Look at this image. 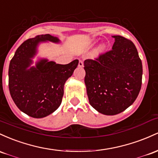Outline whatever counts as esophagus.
Instances as JSON below:
<instances>
[{
    "label": "esophagus",
    "mask_w": 158,
    "mask_h": 158,
    "mask_svg": "<svg viewBox=\"0 0 158 158\" xmlns=\"http://www.w3.org/2000/svg\"><path fill=\"white\" fill-rule=\"evenodd\" d=\"M78 66H79V67H83V66H84V63H83L82 60H79Z\"/></svg>",
    "instance_id": "esophagus-1"
}]
</instances>
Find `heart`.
Here are the masks:
<instances>
[{
    "instance_id": "obj_1",
    "label": "heart",
    "mask_w": 158,
    "mask_h": 158,
    "mask_svg": "<svg viewBox=\"0 0 158 158\" xmlns=\"http://www.w3.org/2000/svg\"><path fill=\"white\" fill-rule=\"evenodd\" d=\"M104 49H105V45H100L98 48H97L96 50L95 51V52H94V54H95V55H98V54H102L103 51H104Z\"/></svg>"
}]
</instances>
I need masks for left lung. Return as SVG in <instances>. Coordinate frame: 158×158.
<instances>
[{
    "mask_svg": "<svg viewBox=\"0 0 158 158\" xmlns=\"http://www.w3.org/2000/svg\"><path fill=\"white\" fill-rule=\"evenodd\" d=\"M111 50L84 61V81L89 104L102 114L123 112L140 91L143 65L135 45L121 36H113Z\"/></svg>",
    "mask_w": 158,
    "mask_h": 158,
    "instance_id": "obj_1",
    "label": "left lung"
}]
</instances>
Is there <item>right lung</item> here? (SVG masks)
Listing matches in <instances>:
<instances>
[{"label": "right lung", "instance_id": "1", "mask_svg": "<svg viewBox=\"0 0 158 158\" xmlns=\"http://www.w3.org/2000/svg\"><path fill=\"white\" fill-rule=\"evenodd\" d=\"M59 40L50 34L28 39L19 46L9 66V89L15 105L33 118H43L61 104L65 82L78 65L74 60L66 65L41 60L36 67L27 69L41 42Z\"/></svg>", "mask_w": 158, "mask_h": 158}]
</instances>
